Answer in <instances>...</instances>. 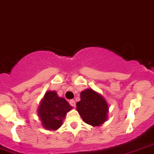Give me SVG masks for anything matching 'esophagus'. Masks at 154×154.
<instances>
[{"instance_id":"1","label":"esophagus","mask_w":154,"mask_h":154,"mask_svg":"<svg viewBox=\"0 0 154 154\" xmlns=\"http://www.w3.org/2000/svg\"><path fill=\"white\" fill-rule=\"evenodd\" d=\"M69 103L71 104V106H72L73 107H75L76 106V102L74 100H71L69 101Z\"/></svg>"}]
</instances>
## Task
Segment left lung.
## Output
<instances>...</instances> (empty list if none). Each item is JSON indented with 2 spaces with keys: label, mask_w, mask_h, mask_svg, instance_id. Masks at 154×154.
<instances>
[{
  "label": "left lung",
  "mask_w": 154,
  "mask_h": 154,
  "mask_svg": "<svg viewBox=\"0 0 154 154\" xmlns=\"http://www.w3.org/2000/svg\"><path fill=\"white\" fill-rule=\"evenodd\" d=\"M77 110L83 122L92 127L103 125L108 119L109 105L106 99L91 88L81 91Z\"/></svg>",
  "instance_id": "obj_1"
}]
</instances>
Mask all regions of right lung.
Masks as SVG:
<instances>
[{"instance_id":"1","label":"right lung","mask_w":154,"mask_h":154,"mask_svg":"<svg viewBox=\"0 0 154 154\" xmlns=\"http://www.w3.org/2000/svg\"><path fill=\"white\" fill-rule=\"evenodd\" d=\"M73 107L57 91H48L40 101L37 109L38 116L45 130H57L63 125L67 112Z\"/></svg>"}]
</instances>
